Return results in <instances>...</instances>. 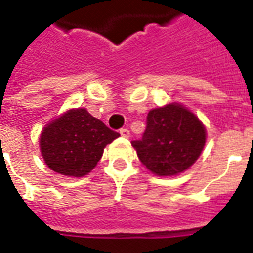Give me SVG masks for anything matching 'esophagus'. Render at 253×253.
<instances>
[{
    "mask_svg": "<svg viewBox=\"0 0 253 253\" xmlns=\"http://www.w3.org/2000/svg\"><path fill=\"white\" fill-rule=\"evenodd\" d=\"M119 132H121V135L123 136V138H128V136H130V131H128L127 128H122Z\"/></svg>",
    "mask_w": 253,
    "mask_h": 253,
    "instance_id": "esophagus-1",
    "label": "esophagus"
}]
</instances>
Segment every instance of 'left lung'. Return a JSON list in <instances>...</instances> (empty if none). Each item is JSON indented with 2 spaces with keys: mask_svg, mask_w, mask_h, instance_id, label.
Here are the masks:
<instances>
[{
  "mask_svg": "<svg viewBox=\"0 0 253 253\" xmlns=\"http://www.w3.org/2000/svg\"><path fill=\"white\" fill-rule=\"evenodd\" d=\"M207 142V128L193 112L170 103L147 114L146 131L132 141L138 158L160 177L178 175L198 160Z\"/></svg>",
  "mask_w": 253,
  "mask_h": 253,
  "instance_id": "1",
  "label": "left lung"
}]
</instances>
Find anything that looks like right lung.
<instances>
[{
	"label": "right lung",
	"instance_id": "add662e5",
	"mask_svg": "<svg viewBox=\"0 0 253 253\" xmlns=\"http://www.w3.org/2000/svg\"><path fill=\"white\" fill-rule=\"evenodd\" d=\"M118 136L85 108H71L42 128L40 151L50 170L79 178L98 165L104 147Z\"/></svg>",
	"mask_w": 253,
	"mask_h": 253
}]
</instances>
